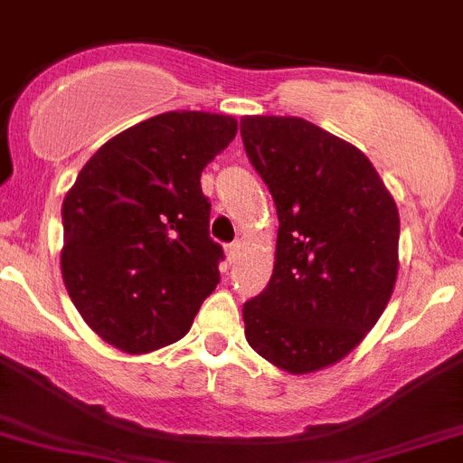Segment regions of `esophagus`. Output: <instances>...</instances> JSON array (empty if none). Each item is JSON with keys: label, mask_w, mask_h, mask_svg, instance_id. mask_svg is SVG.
I'll return each instance as SVG.
<instances>
[{"label": "esophagus", "mask_w": 463, "mask_h": 463, "mask_svg": "<svg viewBox=\"0 0 463 463\" xmlns=\"http://www.w3.org/2000/svg\"><path fill=\"white\" fill-rule=\"evenodd\" d=\"M241 241H232L231 247L226 249V256H228V262H237L241 258Z\"/></svg>", "instance_id": "esophagus-1"}]
</instances>
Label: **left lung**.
<instances>
[{
	"label": "left lung",
	"instance_id": "1",
	"mask_svg": "<svg viewBox=\"0 0 463 463\" xmlns=\"http://www.w3.org/2000/svg\"><path fill=\"white\" fill-rule=\"evenodd\" d=\"M240 131L279 216L272 279L244 304V335L283 372H320L362 344L392 298L397 203L355 145L307 119L249 115Z\"/></svg>",
	"mask_w": 463,
	"mask_h": 463
}]
</instances>
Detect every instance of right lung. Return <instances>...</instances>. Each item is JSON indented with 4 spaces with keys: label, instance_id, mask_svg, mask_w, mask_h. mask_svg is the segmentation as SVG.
Here are the masks:
<instances>
[{
    "label": "right lung",
    "instance_id": "right-lung-1",
    "mask_svg": "<svg viewBox=\"0 0 463 463\" xmlns=\"http://www.w3.org/2000/svg\"><path fill=\"white\" fill-rule=\"evenodd\" d=\"M237 119L161 112L97 149L61 205V277L91 330L140 355L180 341L219 283L201 173Z\"/></svg>",
    "mask_w": 463,
    "mask_h": 463
}]
</instances>
